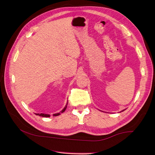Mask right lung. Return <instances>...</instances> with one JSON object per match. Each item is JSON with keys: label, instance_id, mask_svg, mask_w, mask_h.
I'll list each match as a JSON object with an SVG mask.
<instances>
[{"label": "right lung", "instance_id": "1", "mask_svg": "<svg viewBox=\"0 0 155 155\" xmlns=\"http://www.w3.org/2000/svg\"><path fill=\"white\" fill-rule=\"evenodd\" d=\"M68 104V103H67ZM67 104H66V106L64 107V109L61 111V113H63L64 111H65V110L66 109V107H67ZM35 115H38V116H40V117H50V115H48V114H44V113H35ZM60 115V113H56V114H54L53 115V116H54V117H56V116H58V115Z\"/></svg>", "mask_w": 155, "mask_h": 155}]
</instances>
